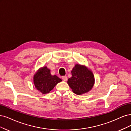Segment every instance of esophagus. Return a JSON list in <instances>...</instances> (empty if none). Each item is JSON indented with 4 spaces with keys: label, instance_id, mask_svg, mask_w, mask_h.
<instances>
[{
    "label": "esophagus",
    "instance_id": "obj_1",
    "mask_svg": "<svg viewBox=\"0 0 131 131\" xmlns=\"http://www.w3.org/2000/svg\"><path fill=\"white\" fill-rule=\"evenodd\" d=\"M62 79H63V81H67V76H66V75H64V76H62Z\"/></svg>",
    "mask_w": 131,
    "mask_h": 131
}]
</instances>
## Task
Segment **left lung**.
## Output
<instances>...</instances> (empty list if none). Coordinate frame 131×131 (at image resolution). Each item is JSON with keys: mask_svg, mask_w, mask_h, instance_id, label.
Masks as SVG:
<instances>
[{"mask_svg": "<svg viewBox=\"0 0 131 131\" xmlns=\"http://www.w3.org/2000/svg\"><path fill=\"white\" fill-rule=\"evenodd\" d=\"M72 77L67 81L74 94L81 95L89 91L95 83L94 74L86 67L75 65L71 71Z\"/></svg>", "mask_w": 131, "mask_h": 131, "instance_id": "1", "label": "left lung"}]
</instances>
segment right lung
I'll return each instance as SVG.
<instances>
[{"label": "right lung", "instance_id": "1", "mask_svg": "<svg viewBox=\"0 0 131 131\" xmlns=\"http://www.w3.org/2000/svg\"><path fill=\"white\" fill-rule=\"evenodd\" d=\"M61 81L62 80L57 75H51L50 70L46 66L38 70L34 77L35 88L43 94L49 93L58 83Z\"/></svg>", "mask_w": 131, "mask_h": 131}]
</instances>
